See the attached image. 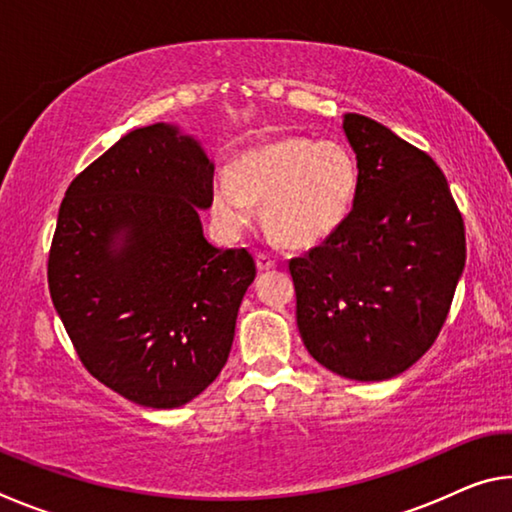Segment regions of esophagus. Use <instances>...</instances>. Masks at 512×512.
<instances>
[{
  "instance_id": "esophagus-1",
  "label": "esophagus",
  "mask_w": 512,
  "mask_h": 512,
  "mask_svg": "<svg viewBox=\"0 0 512 512\" xmlns=\"http://www.w3.org/2000/svg\"><path fill=\"white\" fill-rule=\"evenodd\" d=\"M255 262H257L259 271H271V268L277 266L275 259H273L271 255H266V253H257V255H255Z\"/></svg>"
}]
</instances>
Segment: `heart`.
<instances>
[{"instance_id": "heart-1", "label": "heart", "mask_w": 512, "mask_h": 512, "mask_svg": "<svg viewBox=\"0 0 512 512\" xmlns=\"http://www.w3.org/2000/svg\"><path fill=\"white\" fill-rule=\"evenodd\" d=\"M359 189L352 153L336 142L277 137L239 155L230 171L216 173L212 214L228 237L255 221L284 246L309 248L325 241L348 219Z\"/></svg>"}]
</instances>
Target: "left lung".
<instances>
[{"label":"left lung","instance_id":"obj_1","mask_svg":"<svg viewBox=\"0 0 512 512\" xmlns=\"http://www.w3.org/2000/svg\"><path fill=\"white\" fill-rule=\"evenodd\" d=\"M343 131L357 153V198L334 235L289 262L296 318L320 366L384 381L438 339L465 268V225L427 153L354 112Z\"/></svg>","mask_w":512,"mask_h":512}]
</instances>
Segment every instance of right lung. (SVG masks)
Segmentation results:
<instances>
[{
    "mask_svg": "<svg viewBox=\"0 0 512 512\" xmlns=\"http://www.w3.org/2000/svg\"><path fill=\"white\" fill-rule=\"evenodd\" d=\"M214 164L176 126L137 128L67 187L51 239V302L85 370L149 409H176L219 377L255 259L214 248L198 207Z\"/></svg>",
    "mask_w": 512,
    "mask_h": 512,
    "instance_id": "obj_1",
    "label": "right lung"
}]
</instances>
